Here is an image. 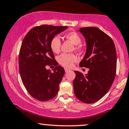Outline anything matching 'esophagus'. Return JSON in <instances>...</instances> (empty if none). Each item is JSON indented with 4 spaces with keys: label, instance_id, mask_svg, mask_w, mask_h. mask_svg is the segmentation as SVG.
<instances>
[{
    "label": "esophagus",
    "instance_id": "34e87169",
    "mask_svg": "<svg viewBox=\"0 0 129 129\" xmlns=\"http://www.w3.org/2000/svg\"><path fill=\"white\" fill-rule=\"evenodd\" d=\"M64 71H65V72H68V71H70V69H69L65 68H64Z\"/></svg>",
    "mask_w": 129,
    "mask_h": 129
}]
</instances>
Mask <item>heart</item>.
Masks as SVG:
<instances>
[{
	"label": "heart",
	"instance_id": "heart-1",
	"mask_svg": "<svg viewBox=\"0 0 129 129\" xmlns=\"http://www.w3.org/2000/svg\"><path fill=\"white\" fill-rule=\"evenodd\" d=\"M64 37L67 40L71 41L75 45V50L76 51H80L82 49V39L81 36L78 33L75 31H70L64 34ZM50 48L51 51L54 53H59L60 50L61 41L58 36H55L51 39L50 43ZM76 55L72 53L66 54L63 53L58 56L57 58V61L61 66L65 68H71L73 66V63L77 61Z\"/></svg>",
	"mask_w": 129,
	"mask_h": 129
}]
</instances>
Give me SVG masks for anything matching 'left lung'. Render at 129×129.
Here are the masks:
<instances>
[{
    "label": "left lung",
    "mask_w": 129,
    "mask_h": 129,
    "mask_svg": "<svg viewBox=\"0 0 129 129\" xmlns=\"http://www.w3.org/2000/svg\"><path fill=\"white\" fill-rule=\"evenodd\" d=\"M86 43V51L80 62L89 68L83 75L78 71L73 81V89L78 100L86 104L98 101L108 92L115 79L117 54L111 37L97 27L81 28Z\"/></svg>",
    "instance_id": "1"
}]
</instances>
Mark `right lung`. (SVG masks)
Masks as SVG:
<instances>
[{
    "label": "right lung",
    "instance_id": "add662e5",
    "mask_svg": "<svg viewBox=\"0 0 129 129\" xmlns=\"http://www.w3.org/2000/svg\"><path fill=\"white\" fill-rule=\"evenodd\" d=\"M68 26L42 25L34 27L25 37L19 54V68L22 81L28 93L41 101L52 99L57 95L59 83L64 74L58 66L50 43L56 35ZM54 65L51 73L46 66Z\"/></svg>",
    "mask_w": 129,
    "mask_h": 129
}]
</instances>
